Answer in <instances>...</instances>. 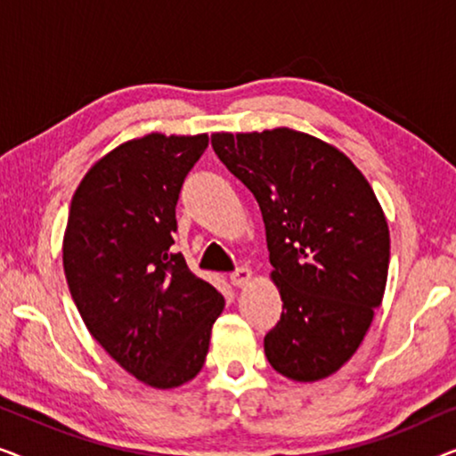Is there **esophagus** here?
<instances>
[{
    "label": "esophagus",
    "instance_id": "34e87169",
    "mask_svg": "<svg viewBox=\"0 0 456 456\" xmlns=\"http://www.w3.org/2000/svg\"><path fill=\"white\" fill-rule=\"evenodd\" d=\"M251 278H253V273H251V270H248V267H236V270L230 273V282H232L234 286H247L248 282H251Z\"/></svg>",
    "mask_w": 456,
    "mask_h": 456
}]
</instances>
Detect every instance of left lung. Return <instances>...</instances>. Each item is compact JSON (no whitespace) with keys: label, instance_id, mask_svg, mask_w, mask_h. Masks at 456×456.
I'll return each mask as SVG.
<instances>
[{"label":"left lung","instance_id":"8db88e82","mask_svg":"<svg viewBox=\"0 0 456 456\" xmlns=\"http://www.w3.org/2000/svg\"><path fill=\"white\" fill-rule=\"evenodd\" d=\"M211 147L264 216L284 303L267 361L295 382L332 376L382 305L390 232L376 192L345 153L292 128L216 133Z\"/></svg>","mask_w":456,"mask_h":456}]
</instances>
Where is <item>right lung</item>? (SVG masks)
<instances>
[{
	"label": "right lung",
	"mask_w": 456,
	"mask_h": 456,
	"mask_svg": "<svg viewBox=\"0 0 456 456\" xmlns=\"http://www.w3.org/2000/svg\"><path fill=\"white\" fill-rule=\"evenodd\" d=\"M208 134L122 142L80 180L68 214L64 273L86 330L151 388L201 371L224 297L174 253L176 203Z\"/></svg>",
	"instance_id": "1"
}]
</instances>
